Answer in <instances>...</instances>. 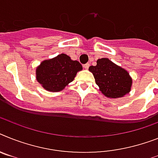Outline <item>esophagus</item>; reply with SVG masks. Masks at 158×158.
I'll return each mask as SVG.
<instances>
[{
	"label": "esophagus",
	"instance_id": "esophagus-1",
	"mask_svg": "<svg viewBox=\"0 0 158 158\" xmlns=\"http://www.w3.org/2000/svg\"><path fill=\"white\" fill-rule=\"evenodd\" d=\"M89 66H90L89 63H86V64L83 65V67H84L85 69H88L89 68Z\"/></svg>",
	"mask_w": 158,
	"mask_h": 158
}]
</instances>
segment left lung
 Segmentation results:
<instances>
[{"label": "left lung", "instance_id": "8db88e82", "mask_svg": "<svg viewBox=\"0 0 158 158\" xmlns=\"http://www.w3.org/2000/svg\"><path fill=\"white\" fill-rule=\"evenodd\" d=\"M95 83L101 92L108 98H120L128 94L132 86V79L124 69L108 59H98L96 66H91Z\"/></svg>", "mask_w": 158, "mask_h": 158}]
</instances>
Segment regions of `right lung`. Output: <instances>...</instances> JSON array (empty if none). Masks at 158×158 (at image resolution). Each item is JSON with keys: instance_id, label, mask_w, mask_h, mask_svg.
<instances>
[{"instance_id": "1", "label": "right lung", "mask_w": 158, "mask_h": 158, "mask_svg": "<svg viewBox=\"0 0 158 158\" xmlns=\"http://www.w3.org/2000/svg\"><path fill=\"white\" fill-rule=\"evenodd\" d=\"M83 67L78 61L71 60L61 54L50 60L43 61L36 70V78L46 90L59 91L74 80L76 73Z\"/></svg>"}]
</instances>
